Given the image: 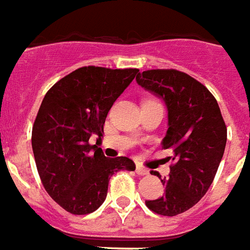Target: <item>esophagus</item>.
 Returning <instances> with one entry per match:
<instances>
[{"mask_svg":"<svg viewBox=\"0 0 250 250\" xmlns=\"http://www.w3.org/2000/svg\"><path fill=\"white\" fill-rule=\"evenodd\" d=\"M149 171L146 170V167H143L142 165H136V174H139V176H146Z\"/></svg>","mask_w":250,"mask_h":250,"instance_id":"esophagus-1","label":"esophagus"}]
</instances>
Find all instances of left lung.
<instances>
[{"label": "left lung", "mask_w": 250, "mask_h": 250, "mask_svg": "<svg viewBox=\"0 0 250 250\" xmlns=\"http://www.w3.org/2000/svg\"><path fill=\"white\" fill-rule=\"evenodd\" d=\"M136 81L167 104L163 148L173 152L169 178L161 180L165 193L146 205L156 214L176 216L197 205L212 184L226 149V123L214 95L184 72L144 70Z\"/></svg>", "instance_id": "obj_1"}]
</instances>
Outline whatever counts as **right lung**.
I'll return each mask as SVG.
<instances>
[{"instance_id":"obj_1","label":"right lung","mask_w":250,"mask_h":250,"mask_svg":"<svg viewBox=\"0 0 250 250\" xmlns=\"http://www.w3.org/2000/svg\"><path fill=\"white\" fill-rule=\"evenodd\" d=\"M139 69L83 66L66 74L43 98L32 125V150L49 197L73 215H86L106 199L110 177L135 170L128 157L107 159L90 146L104 138L107 112Z\"/></svg>"}]
</instances>
